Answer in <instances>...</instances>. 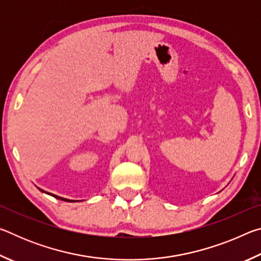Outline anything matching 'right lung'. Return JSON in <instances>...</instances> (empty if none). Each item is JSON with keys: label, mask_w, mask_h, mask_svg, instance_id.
<instances>
[{"label": "right lung", "mask_w": 261, "mask_h": 261, "mask_svg": "<svg viewBox=\"0 0 261 261\" xmlns=\"http://www.w3.org/2000/svg\"><path fill=\"white\" fill-rule=\"evenodd\" d=\"M39 190H40V191H42V192H45V191H43V190H41V189H39ZM45 193H48V192H45ZM48 194H50V196L55 197V198H57V199H60V200H64V201H76V200H70V199H65V198H62V197H59V196H55V194H53V193H48Z\"/></svg>", "instance_id": "1"}]
</instances>
